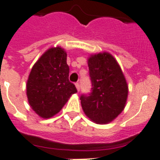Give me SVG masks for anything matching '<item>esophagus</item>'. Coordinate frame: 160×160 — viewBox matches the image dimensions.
<instances>
[{
    "mask_svg": "<svg viewBox=\"0 0 160 160\" xmlns=\"http://www.w3.org/2000/svg\"><path fill=\"white\" fill-rule=\"evenodd\" d=\"M75 87H76L78 91H80V85H79V83H75Z\"/></svg>",
    "mask_w": 160,
    "mask_h": 160,
    "instance_id": "1",
    "label": "esophagus"
}]
</instances>
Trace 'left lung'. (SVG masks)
<instances>
[{
    "instance_id": "8db88e82",
    "label": "left lung",
    "mask_w": 160,
    "mask_h": 160,
    "mask_svg": "<svg viewBox=\"0 0 160 160\" xmlns=\"http://www.w3.org/2000/svg\"><path fill=\"white\" fill-rule=\"evenodd\" d=\"M88 66L92 88L80 96L85 115L96 124L113 121L126 105L129 88L119 63L109 52L91 54Z\"/></svg>"
}]
</instances>
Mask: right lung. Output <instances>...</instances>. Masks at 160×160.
Wrapping results in <instances>:
<instances>
[{"label": "right lung", "instance_id": "add662e5", "mask_svg": "<svg viewBox=\"0 0 160 160\" xmlns=\"http://www.w3.org/2000/svg\"><path fill=\"white\" fill-rule=\"evenodd\" d=\"M66 51L52 47L39 58L29 75L26 95L31 109L43 119L59 113L73 94L77 92L69 80Z\"/></svg>", "mask_w": 160, "mask_h": 160}]
</instances>
